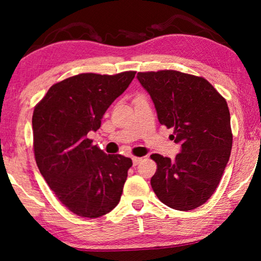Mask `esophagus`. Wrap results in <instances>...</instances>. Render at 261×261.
Listing matches in <instances>:
<instances>
[{
  "label": "esophagus",
  "mask_w": 261,
  "mask_h": 261,
  "mask_svg": "<svg viewBox=\"0 0 261 261\" xmlns=\"http://www.w3.org/2000/svg\"><path fill=\"white\" fill-rule=\"evenodd\" d=\"M143 161V158H138V156H134L132 158V162H134V166L139 165V163Z\"/></svg>",
  "instance_id": "obj_1"
}]
</instances>
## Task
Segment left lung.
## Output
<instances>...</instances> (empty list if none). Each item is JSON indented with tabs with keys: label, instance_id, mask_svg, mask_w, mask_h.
<instances>
[{
	"label": "left lung",
	"instance_id": "1",
	"mask_svg": "<svg viewBox=\"0 0 261 261\" xmlns=\"http://www.w3.org/2000/svg\"><path fill=\"white\" fill-rule=\"evenodd\" d=\"M137 78L151 95L160 124L173 129L170 138L180 145L174 161L151 155L158 166L153 191L170 208H197L214 193L230 156L227 101L205 78L176 70L138 72Z\"/></svg>",
	"mask_w": 261,
	"mask_h": 261
}]
</instances>
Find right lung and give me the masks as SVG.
Masks as SVG:
<instances>
[{
	"mask_svg": "<svg viewBox=\"0 0 261 261\" xmlns=\"http://www.w3.org/2000/svg\"><path fill=\"white\" fill-rule=\"evenodd\" d=\"M136 71L79 73L53 85L32 116L37 166L62 204L82 218L109 213L121 199L130 158L106 154L87 138Z\"/></svg>",
	"mask_w": 261,
	"mask_h": 261,
	"instance_id": "add662e5",
	"label": "right lung"
}]
</instances>
